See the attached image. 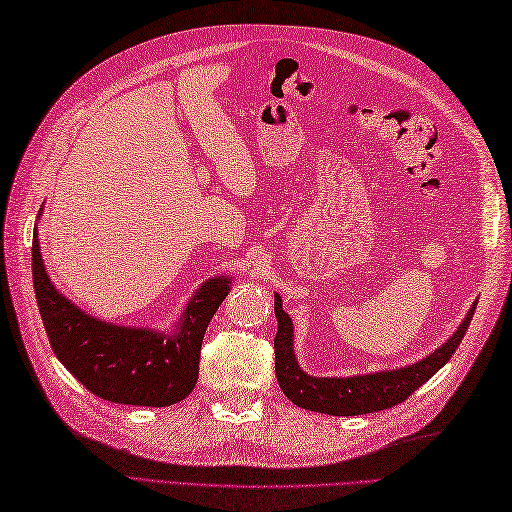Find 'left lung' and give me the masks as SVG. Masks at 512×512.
Masks as SVG:
<instances>
[{"label":"left lung","mask_w":512,"mask_h":512,"mask_svg":"<svg viewBox=\"0 0 512 512\" xmlns=\"http://www.w3.org/2000/svg\"><path fill=\"white\" fill-rule=\"evenodd\" d=\"M477 303L466 312L464 321L458 325L447 343L420 361L396 367L380 369V372L356 374V376H310L303 372L295 356V328H292L290 314L281 308V297L275 295V374L284 394L295 402L297 407L308 411L328 413V416H363V413L383 411L407 400L413 391L449 363L453 352L462 343L466 328L473 319Z\"/></svg>","instance_id":"1"}]
</instances>
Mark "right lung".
Wrapping results in <instances>:
<instances>
[{
  "label": "right lung",
  "mask_w": 512,
  "mask_h": 512,
  "mask_svg": "<svg viewBox=\"0 0 512 512\" xmlns=\"http://www.w3.org/2000/svg\"><path fill=\"white\" fill-rule=\"evenodd\" d=\"M32 281L52 352L83 387L118 405L169 407L187 398L198 383L204 332L231 292L233 277L206 279L187 301L173 330L103 321L63 297L52 284L35 226Z\"/></svg>",
  "instance_id": "1"
}]
</instances>
